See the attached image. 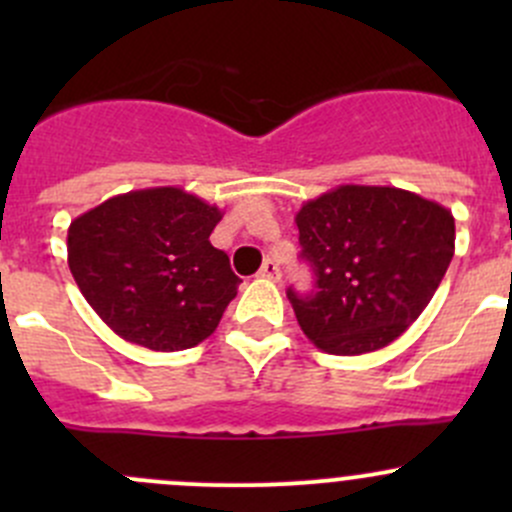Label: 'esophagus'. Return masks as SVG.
<instances>
[{"label":"esophagus","instance_id":"1","mask_svg":"<svg viewBox=\"0 0 512 512\" xmlns=\"http://www.w3.org/2000/svg\"><path fill=\"white\" fill-rule=\"evenodd\" d=\"M260 277H265V280H280L282 272H280V265H277L275 260H265V265L260 267Z\"/></svg>","mask_w":512,"mask_h":512}]
</instances>
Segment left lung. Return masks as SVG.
Instances as JSON below:
<instances>
[{"label": "left lung", "instance_id": "8db88e82", "mask_svg": "<svg viewBox=\"0 0 512 512\" xmlns=\"http://www.w3.org/2000/svg\"><path fill=\"white\" fill-rule=\"evenodd\" d=\"M312 294L287 289L322 352L356 356L399 339L426 309L456 250L451 210L391 185H339L299 208Z\"/></svg>", "mask_w": 512, "mask_h": 512}]
</instances>
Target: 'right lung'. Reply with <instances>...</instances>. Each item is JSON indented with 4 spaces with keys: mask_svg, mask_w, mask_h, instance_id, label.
<instances>
[{
    "mask_svg": "<svg viewBox=\"0 0 512 512\" xmlns=\"http://www.w3.org/2000/svg\"><path fill=\"white\" fill-rule=\"evenodd\" d=\"M220 220V208L183 188L131 190L69 225V270L126 342L153 352L198 347L242 282L210 245Z\"/></svg>",
    "mask_w": 512,
    "mask_h": 512,
    "instance_id": "1",
    "label": "right lung"
}]
</instances>
